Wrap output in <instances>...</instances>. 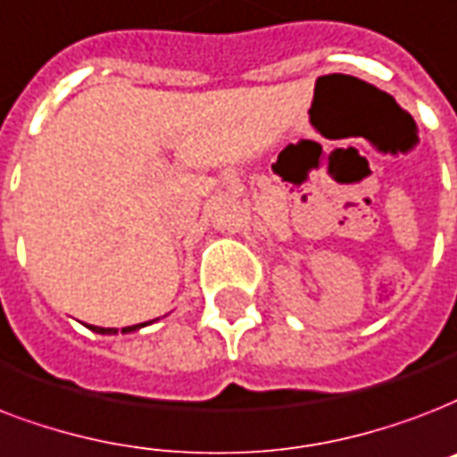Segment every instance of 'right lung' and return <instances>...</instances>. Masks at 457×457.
Listing matches in <instances>:
<instances>
[{
	"label": "right lung",
	"instance_id": "1",
	"mask_svg": "<svg viewBox=\"0 0 457 457\" xmlns=\"http://www.w3.org/2000/svg\"><path fill=\"white\" fill-rule=\"evenodd\" d=\"M144 326H148V323H138V326H127V328H121V333H131V330H138L144 328ZM90 330H96V333H107V336H114L117 333V328H100V326H90Z\"/></svg>",
	"mask_w": 457,
	"mask_h": 457
}]
</instances>
